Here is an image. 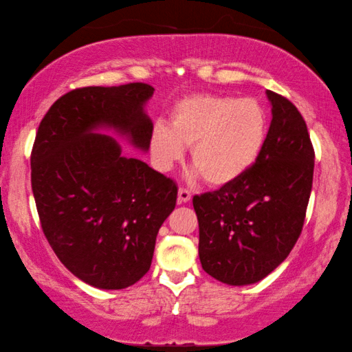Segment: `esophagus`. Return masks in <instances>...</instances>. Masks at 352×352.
Listing matches in <instances>:
<instances>
[{"label": "esophagus", "instance_id": "obj_1", "mask_svg": "<svg viewBox=\"0 0 352 352\" xmlns=\"http://www.w3.org/2000/svg\"><path fill=\"white\" fill-rule=\"evenodd\" d=\"M190 197H192V195H190L186 188L178 189V204H186V201L190 200Z\"/></svg>", "mask_w": 352, "mask_h": 352}]
</instances>
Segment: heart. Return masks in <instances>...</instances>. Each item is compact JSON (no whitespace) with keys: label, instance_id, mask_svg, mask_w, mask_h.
I'll return each mask as SVG.
<instances>
[{"label":"heart","instance_id":"1","mask_svg":"<svg viewBox=\"0 0 352 352\" xmlns=\"http://www.w3.org/2000/svg\"><path fill=\"white\" fill-rule=\"evenodd\" d=\"M267 133L269 118L258 100L197 93L177 100L170 126L155 124L148 151L160 170H169L190 147L194 168L210 186L222 188L253 168Z\"/></svg>","mask_w":352,"mask_h":352}]
</instances>
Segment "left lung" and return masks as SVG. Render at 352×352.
Returning a JSON list of instances; mask_svg holds the SVG:
<instances>
[{
    "label": "left lung",
    "mask_w": 352,
    "mask_h": 352,
    "mask_svg": "<svg viewBox=\"0 0 352 352\" xmlns=\"http://www.w3.org/2000/svg\"><path fill=\"white\" fill-rule=\"evenodd\" d=\"M272 122L254 166L239 180L195 195L199 256L217 281H261L287 258L301 234L314 180L315 152L296 107L267 91Z\"/></svg>",
    "instance_id": "1"
}]
</instances>
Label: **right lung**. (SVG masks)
<instances>
[{
  "mask_svg": "<svg viewBox=\"0 0 352 352\" xmlns=\"http://www.w3.org/2000/svg\"><path fill=\"white\" fill-rule=\"evenodd\" d=\"M153 91L141 82L76 88L51 105L35 136L31 183L41 228L62 264L93 287L140 281L177 204L172 178L94 133L113 129L148 151L153 124L144 105Z\"/></svg>",
  "mask_w": 352,
  "mask_h": 352,
  "instance_id": "add662e5",
  "label": "right lung"
}]
</instances>
